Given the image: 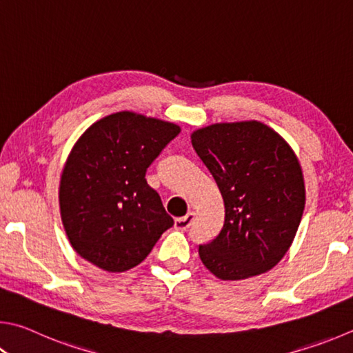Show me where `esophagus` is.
Listing matches in <instances>:
<instances>
[{
    "instance_id": "esophagus-1",
    "label": "esophagus",
    "mask_w": 353,
    "mask_h": 353,
    "mask_svg": "<svg viewBox=\"0 0 353 353\" xmlns=\"http://www.w3.org/2000/svg\"><path fill=\"white\" fill-rule=\"evenodd\" d=\"M193 221H194V213L193 211H190V213H187L185 216L177 217V219L174 221V228L181 230V232H185V230H188L191 227Z\"/></svg>"
}]
</instances>
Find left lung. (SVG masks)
<instances>
[{
    "mask_svg": "<svg viewBox=\"0 0 353 353\" xmlns=\"http://www.w3.org/2000/svg\"><path fill=\"white\" fill-rule=\"evenodd\" d=\"M191 143L225 207L221 233L199 245L203 265L222 281L272 270L290 248L305 205L303 168L292 146L258 120L199 128Z\"/></svg>",
    "mask_w": 353,
    "mask_h": 353,
    "instance_id": "8db88e82",
    "label": "left lung"
}]
</instances>
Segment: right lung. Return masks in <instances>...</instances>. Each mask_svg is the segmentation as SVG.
I'll return each mask as SVG.
<instances>
[{
    "instance_id": "add662e5",
    "label": "right lung",
    "mask_w": 353,
    "mask_h": 353,
    "mask_svg": "<svg viewBox=\"0 0 353 353\" xmlns=\"http://www.w3.org/2000/svg\"><path fill=\"white\" fill-rule=\"evenodd\" d=\"M181 126L132 111L106 115L70 150L59 188L61 222L70 245L105 272L139 265L172 227L146 168Z\"/></svg>"
}]
</instances>
